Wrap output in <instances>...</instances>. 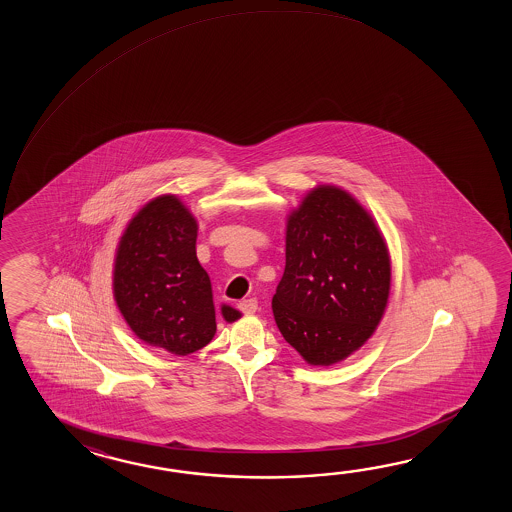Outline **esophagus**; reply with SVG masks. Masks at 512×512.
<instances>
[{
	"mask_svg": "<svg viewBox=\"0 0 512 512\" xmlns=\"http://www.w3.org/2000/svg\"><path fill=\"white\" fill-rule=\"evenodd\" d=\"M238 307H240L241 313L252 315V313H256V309H258V300H256V298H245V300H241Z\"/></svg>",
	"mask_w": 512,
	"mask_h": 512,
	"instance_id": "34e87169",
	"label": "esophagus"
}]
</instances>
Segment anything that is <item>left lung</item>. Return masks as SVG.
Here are the masks:
<instances>
[{"instance_id": "obj_1", "label": "left lung", "mask_w": 512, "mask_h": 512, "mask_svg": "<svg viewBox=\"0 0 512 512\" xmlns=\"http://www.w3.org/2000/svg\"><path fill=\"white\" fill-rule=\"evenodd\" d=\"M386 243L337 186L309 192L287 221L285 271L272 296L283 338L309 364L331 366L373 335L390 294Z\"/></svg>"}]
</instances>
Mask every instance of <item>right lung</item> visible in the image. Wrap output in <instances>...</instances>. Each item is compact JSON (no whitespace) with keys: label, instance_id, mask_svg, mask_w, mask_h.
I'll list each match as a JSON object with an SVG mask.
<instances>
[{"label":"right lung","instance_id":"1","mask_svg":"<svg viewBox=\"0 0 512 512\" xmlns=\"http://www.w3.org/2000/svg\"><path fill=\"white\" fill-rule=\"evenodd\" d=\"M196 238L188 208L175 196L155 197L131 219L115 258L113 293L124 320L146 344L174 355L205 348L216 335L212 285L197 261Z\"/></svg>","mask_w":512,"mask_h":512}]
</instances>
